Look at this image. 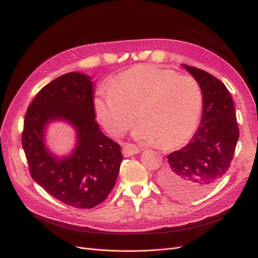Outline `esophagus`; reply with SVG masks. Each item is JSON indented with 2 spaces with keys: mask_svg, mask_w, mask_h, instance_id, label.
I'll list each match as a JSON object with an SVG mask.
<instances>
[{
  "mask_svg": "<svg viewBox=\"0 0 258 258\" xmlns=\"http://www.w3.org/2000/svg\"><path fill=\"white\" fill-rule=\"evenodd\" d=\"M140 153V148L135 146V145H131V144H124L123 148H122V154L124 157H130L132 155H136Z\"/></svg>",
  "mask_w": 258,
  "mask_h": 258,
  "instance_id": "34e87169",
  "label": "esophagus"
}]
</instances>
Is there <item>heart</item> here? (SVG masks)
Segmentation results:
<instances>
[{
	"label": "heart",
	"instance_id": "obj_1",
	"mask_svg": "<svg viewBox=\"0 0 258 258\" xmlns=\"http://www.w3.org/2000/svg\"><path fill=\"white\" fill-rule=\"evenodd\" d=\"M202 106L199 84L190 76L151 66L120 74L95 99L98 119L112 136L126 132L139 115L132 136L170 146L196 127Z\"/></svg>",
	"mask_w": 258,
	"mask_h": 258
}]
</instances>
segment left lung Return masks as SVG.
Masks as SVG:
<instances>
[{
  "label": "left lung",
  "instance_id": "left-lung-1",
  "mask_svg": "<svg viewBox=\"0 0 258 258\" xmlns=\"http://www.w3.org/2000/svg\"><path fill=\"white\" fill-rule=\"evenodd\" d=\"M200 86L202 117L181 150L167 156L159 184L171 196L190 201L204 196L227 172L239 139L235 105L226 86L210 73L182 64Z\"/></svg>",
  "mask_w": 258,
  "mask_h": 258
}]
</instances>
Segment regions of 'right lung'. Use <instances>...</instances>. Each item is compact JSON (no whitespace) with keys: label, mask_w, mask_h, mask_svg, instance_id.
<instances>
[{"label":"right lung","mask_w":258,"mask_h":258,"mask_svg":"<svg viewBox=\"0 0 258 258\" xmlns=\"http://www.w3.org/2000/svg\"><path fill=\"white\" fill-rule=\"evenodd\" d=\"M91 77L70 72L37 93L26 114L22 147L34 181L53 198L77 209L103 202L118 176L121 147L101 131L96 121ZM67 122L76 132L69 155L58 156L45 141L49 124Z\"/></svg>","instance_id":"right-lung-1"}]
</instances>
